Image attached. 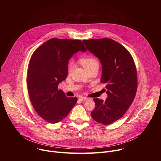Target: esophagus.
Masks as SVG:
<instances>
[{
  "label": "esophagus",
  "instance_id": "obj_1",
  "mask_svg": "<svg viewBox=\"0 0 161 161\" xmlns=\"http://www.w3.org/2000/svg\"><path fill=\"white\" fill-rule=\"evenodd\" d=\"M80 99H81V101H86V100H88V99L87 98V97H80Z\"/></svg>",
  "mask_w": 161,
  "mask_h": 161
}]
</instances>
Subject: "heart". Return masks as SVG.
<instances>
[{"label": "heart", "instance_id": "heart-1", "mask_svg": "<svg viewBox=\"0 0 161 161\" xmlns=\"http://www.w3.org/2000/svg\"><path fill=\"white\" fill-rule=\"evenodd\" d=\"M80 62L85 69L90 67L94 64H98V62L95 58H94L92 57L83 58L81 59ZM74 65H75V64H74L73 62L70 61L69 62V64H68V71L69 72H71L73 70Z\"/></svg>", "mask_w": 161, "mask_h": 161}]
</instances>
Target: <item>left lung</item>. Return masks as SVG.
<instances>
[{
	"instance_id": "1",
	"label": "left lung",
	"mask_w": 161,
	"mask_h": 161,
	"mask_svg": "<svg viewBox=\"0 0 161 161\" xmlns=\"http://www.w3.org/2000/svg\"><path fill=\"white\" fill-rule=\"evenodd\" d=\"M86 49L102 65L101 82L106 84L108 98L94 99L91 116L96 122L109 125L122 118L135 97L137 79L136 65L129 51L108 38L83 41Z\"/></svg>"
}]
</instances>
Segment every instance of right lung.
I'll return each instance as SVG.
<instances>
[{
  "label": "right lung",
  "instance_id": "add662e5",
  "mask_svg": "<svg viewBox=\"0 0 161 161\" xmlns=\"http://www.w3.org/2000/svg\"><path fill=\"white\" fill-rule=\"evenodd\" d=\"M79 51H86L80 40L53 38L31 57L27 78L29 97L37 114L49 123L65 119L77 102V97H67L58 86L67 76L69 60Z\"/></svg>",
  "mask_w": 161,
  "mask_h": 161
}]
</instances>
